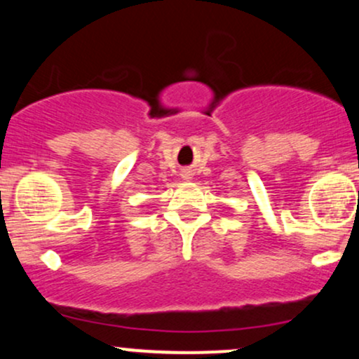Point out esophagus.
Masks as SVG:
<instances>
[{
    "instance_id": "obj_1",
    "label": "esophagus",
    "mask_w": 359,
    "mask_h": 359,
    "mask_svg": "<svg viewBox=\"0 0 359 359\" xmlns=\"http://www.w3.org/2000/svg\"><path fill=\"white\" fill-rule=\"evenodd\" d=\"M183 178H187V180H189V171H184V172H183Z\"/></svg>"
}]
</instances>
